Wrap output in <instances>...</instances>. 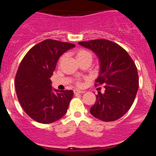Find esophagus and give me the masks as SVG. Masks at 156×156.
<instances>
[{"instance_id":"obj_1","label":"esophagus","mask_w":156,"mask_h":156,"mask_svg":"<svg viewBox=\"0 0 156 156\" xmlns=\"http://www.w3.org/2000/svg\"><path fill=\"white\" fill-rule=\"evenodd\" d=\"M84 90H74V94H83L84 93Z\"/></svg>"}]
</instances>
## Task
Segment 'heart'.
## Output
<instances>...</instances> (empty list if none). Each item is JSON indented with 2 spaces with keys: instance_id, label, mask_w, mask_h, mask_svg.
Here are the masks:
<instances>
[{
  "instance_id": "b5f03b06",
  "label": "heart",
  "mask_w": 156,
  "mask_h": 156,
  "mask_svg": "<svg viewBox=\"0 0 156 156\" xmlns=\"http://www.w3.org/2000/svg\"><path fill=\"white\" fill-rule=\"evenodd\" d=\"M76 58L77 61L79 60H83V59H90L92 60V55L90 51L84 50V49H80L76 52ZM63 57L61 58V60Z\"/></svg>"
}]
</instances>
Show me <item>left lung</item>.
I'll return each instance as SVG.
<instances>
[{
  "instance_id": "8db88e82",
  "label": "left lung",
  "mask_w": 156,
  "mask_h": 156,
  "mask_svg": "<svg viewBox=\"0 0 156 156\" xmlns=\"http://www.w3.org/2000/svg\"><path fill=\"white\" fill-rule=\"evenodd\" d=\"M79 44L96 55L100 68L95 85L105 83V92L96 95L90 114L105 122L119 119L130 108L138 90L134 62L123 48L108 40H93Z\"/></svg>"
}]
</instances>
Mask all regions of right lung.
<instances>
[{"label": "right lung", "mask_w": 156, "mask_h": 156, "mask_svg": "<svg viewBox=\"0 0 156 156\" xmlns=\"http://www.w3.org/2000/svg\"><path fill=\"white\" fill-rule=\"evenodd\" d=\"M75 45L48 39L32 48L23 58L16 73L15 86L26 113L41 123H51L66 115L73 91L58 90L51 77L62 55Z\"/></svg>", "instance_id": "1"}]
</instances>
